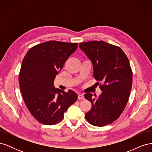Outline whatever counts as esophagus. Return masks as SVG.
<instances>
[{"instance_id": "34e87169", "label": "esophagus", "mask_w": 152, "mask_h": 152, "mask_svg": "<svg viewBox=\"0 0 152 152\" xmlns=\"http://www.w3.org/2000/svg\"><path fill=\"white\" fill-rule=\"evenodd\" d=\"M78 99H84V96L82 94H78Z\"/></svg>"}]
</instances>
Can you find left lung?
<instances>
[{
  "label": "left lung",
  "mask_w": 152,
  "mask_h": 152,
  "mask_svg": "<svg viewBox=\"0 0 152 152\" xmlns=\"http://www.w3.org/2000/svg\"><path fill=\"white\" fill-rule=\"evenodd\" d=\"M93 63L94 77L102 93L98 97L86 93L92 108L86 119L94 126H105L120 117L126 108L132 84V72L128 58L121 48L104 41L79 44Z\"/></svg>",
  "instance_id": "left-lung-1"
}]
</instances>
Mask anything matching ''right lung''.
I'll list each match as a JSON object with an SVG mask.
<instances>
[{"mask_svg": "<svg viewBox=\"0 0 152 152\" xmlns=\"http://www.w3.org/2000/svg\"><path fill=\"white\" fill-rule=\"evenodd\" d=\"M77 47V43L48 41L31 48L23 59L19 74L23 98L32 116L41 124L59 122L77 99L75 92L66 93L53 85L55 77Z\"/></svg>", "mask_w": 152, "mask_h": 152, "instance_id": "1", "label": "right lung"}]
</instances>
